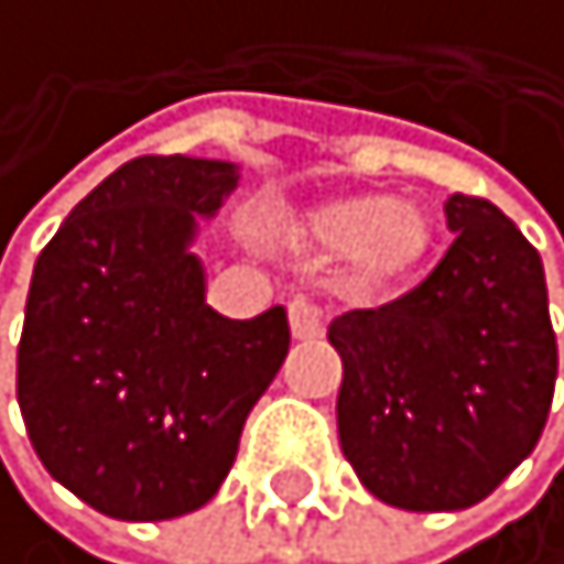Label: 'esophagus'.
Segmentation results:
<instances>
[{"label":"esophagus","instance_id":"34e87169","mask_svg":"<svg viewBox=\"0 0 564 564\" xmlns=\"http://www.w3.org/2000/svg\"><path fill=\"white\" fill-rule=\"evenodd\" d=\"M326 311L318 304H311V300H293L290 304V329L296 340H318L322 333H326Z\"/></svg>","mask_w":564,"mask_h":564}]
</instances>
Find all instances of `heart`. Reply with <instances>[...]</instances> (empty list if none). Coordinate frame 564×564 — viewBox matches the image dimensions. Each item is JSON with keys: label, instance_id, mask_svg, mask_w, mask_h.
<instances>
[{"label": "heart", "instance_id": "b5f03b06", "mask_svg": "<svg viewBox=\"0 0 564 564\" xmlns=\"http://www.w3.org/2000/svg\"><path fill=\"white\" fill-rule=\"evenodd\" d=\"M300 238L322 253H351L355 282L366 290H383L409 279L427 260L434 220L413 202L366 192L315 206L300 224Z\"/></svg>", "mask_w": 564, "mask_h": 564}]
</instances>
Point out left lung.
<instances>
[{
	"mask_svg": "<svg viewBox=\"0 0 564 564\" xmlns=\"http://www.w3.org/2000/svg\"><path fill=\"white\" fill-rule=\"evenodd\" d=\"M449 253L383 307L333 318L344 362L336 431L377 500L464 511L536 449L554 344L543 260L486 198L449 195Z\"/></svg>",
	"mask_w": 564,
	"mask_h": 564,
	"instance_id": "8db88e82",
	"label": "left lung"
}]
</instances>
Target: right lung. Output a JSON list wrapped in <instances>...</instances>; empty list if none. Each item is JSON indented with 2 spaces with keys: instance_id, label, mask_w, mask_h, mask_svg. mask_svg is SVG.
Returning <instances> with one entry per match:
<instances>
[{
  "instance_id": "1",
  "label": "right lung",
  "mask_w": 564,
  "mask_h": 564,
  "mask_svg": "<svg viewBox=\"0 0 564 564\" xmlns=\"http://www.w3.org/2000/svg\"><path fill=\"white\" fill-rule=\"evenodd\" d=\"M235 184L231 162L140 155L35 260L17 402L42 467L108 518L162 522L217 497L290 355L285 307L238 322L206 304L192 242Z\"/></svg>"
}]
</instances>
